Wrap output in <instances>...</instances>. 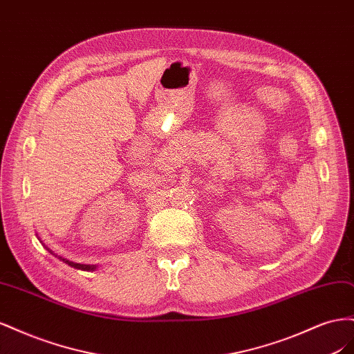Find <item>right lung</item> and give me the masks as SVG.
I'll return each mask as SVG.
<instances>
[{
  "label": "right lung",
  "instance_id": "1",
  "mask_svg": "<svg viewBox=\"0 0 354 354\" xmlns=\"http://www.w3.org/2000/svg\"><path fill=\"white\" fill-rule=\"evenodd\" d=\"M47 248V246H46ZM48 250V248H47ZM50 251V250H48ZM51 254H53V251H50ZM57 257V255H56ZM59 259L63 261V263H66L68 266H71V267H73V269H81V270H94L95 269V266H90V264H80V263H73V261H69V260H66V259H62V257H59Z\"/></svg>",
  "mask_w": 354,
  "mask_h": 354
}]
</instances>
